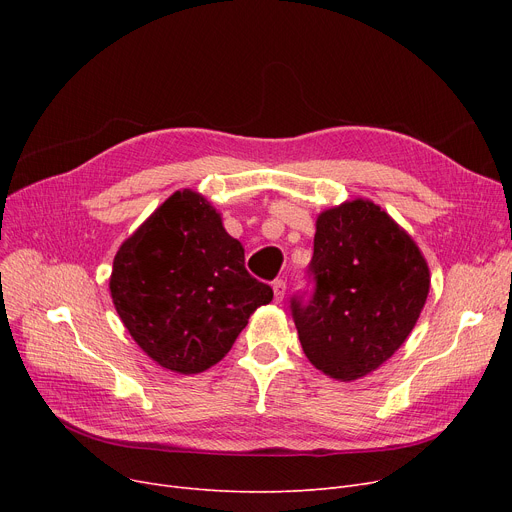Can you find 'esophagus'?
<instances>
[{
    "label": "esophagus",
    "instance_id": "34e87169",
    "mask_svg": "<svg viewBox=\"0 0 512 512\" xmlns=\"http://www.w3.org/2000/svg\"><path fill=\"white\" fill-rule=\"evenodd\" d=\"M272 290H274V301H276V303H282L284 294H286V282H284V280H276V282L272 284Z\"/></svg>",
    "mask_w": 512,
    "mask_h": 512
}]
</instances>
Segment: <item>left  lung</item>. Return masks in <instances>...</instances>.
<instances>
[{
	"label": "left lung",
	"instance_id": "left-lung-1",
	"mask_svg": "<svg viewBox=\"0 0 512 512\" xmlns=\"http://www.w3.org/2000/svg\"><path fill=\"white\" fill-rule=\"evenodd\" d=\"M313 299L292 301L307 359L340 382L365 378L413 332L429 294V267L413 236L369 199L315 220Z\"/></svg>",
	"mask_w": 512,
	"mask_h": 512
}]
</instances>
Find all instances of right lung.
Returning <instances> with one entry per match:
<instances>
[{
	"instance_id": "1",
	"label": "right lung",
	"mask_w": 512,
	"mask_h": 512,
	"mask_svg": "<svg viewBox=\"0 0 512 512\" xmlns=\"http://www.w3.org/2000/svg\"><path fill=\"white\" fill-rule=\"evenodd\" d=\"M114 307L141 351L174 373L220 363L249 317L274 299L245 267V247L201 193L182 188L116 253Z\"/></svg>"
}]
</instances>
